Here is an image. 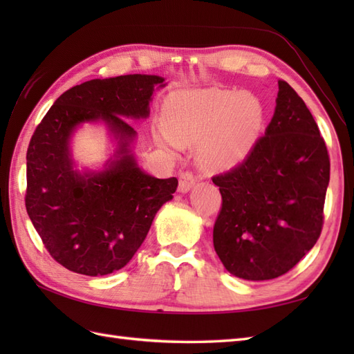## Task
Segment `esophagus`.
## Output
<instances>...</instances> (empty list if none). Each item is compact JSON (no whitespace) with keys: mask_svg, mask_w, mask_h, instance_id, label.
<instances>
[{"mask_svg":"<svg viewBox=\"0 0 354 354\" xmlns=\"http://www.w3.org/2000/svg\"><path fill=\"white\" fill-rule=\"evenodd\" d=\"M196 181H198V178L193 171H190V170L181 171L179 173V192L187 193L194 184H196Z\"/></svg>","mask_w":354,"mask_h":354,"instance_id":"34e87169","label":"esophagus"}]
</instances>
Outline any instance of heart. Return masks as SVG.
<instances>
[{"label":"heart","instance_id":"1","mask_svg":"<svg viewBox=\"0 0 354 354\" xmlns=\"http://www.w3.org/2000/svg\"><path fill=\"white\" fill-rule=\"evenodd\" d=\"M263 122L261 104L250 93L223 89H193L173 94L165 103L164 126L167 145L201 142L199 158L207 169H231L250 153Z\"/></svg>","mask_w":354,"mask_h":354}]
</instances>
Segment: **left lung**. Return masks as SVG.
<instances>
[{
    "label": "left lung",
    "mask_w": 354,
    "mask_h": 354,
    "mask_svg": "<svg viewBox=\"0 0 354 354\" xmlns=\"http://www.w3.org/2000/svg\"><path fill=\"white\" fill-rule=\"evenodd\" d=\"M328 181L318 124L295 89L278 80L265 135L242 162L213 176L222 194L213 243L225 269L261 281L295 268L321 236Z\"/></svg>",
    "instance_id": "8db88e82"
}]
</instances>
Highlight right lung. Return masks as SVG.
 I'll list each match as a JSON object with an SVG mask.
<instances>
[{
    "mask_svg": "<svg viewBox=\"0 0 354 354\" xmlns=\"http://www.w3.org/2000/svg\"><path fill=\"white\" fill-rule=\"evenodd\" d=\"M162 82L147 74L85 82L59 97L36 126L27 149L26 208L45 250L73 272L97 277L124 268L176 192V178L140 170L127 149L135 131L123 118L147 117ZM97 118L120 138L119 160L103 174L80 176L68 140L79 122Z\"/></svg>",
    "mask_w": 354,
    "mask_h": 354,
    "instance_id": "obj_1",
    "label": "right lung"
}]
</instances>
